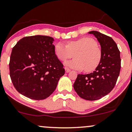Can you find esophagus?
Here are the masks:
<instances>
[{
    "instance_id": "34e87169",
    "label": "esophagus",
    "mask_w": 132,
    "mask_h": 132,
    "mask_svg": "<svg viewBox=\"0 0 132 132\" xmlns=\"http://www.w3.org/2000/svg\"><path fill=\"white\" fill-rule=\"evenodd\" d=\"M65 72L66 73H69L70 71V70L67 67H65Z\"/></svg>"
}]
</instances>
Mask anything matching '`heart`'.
Returning a JSON list of instances; mask_svg holds the SVG:
<instances>
[{"label":"heart","instance_id":"heart-1","mask_svg":"<svg viewBox=\"0 0 132 132\" xmlns=\"http://www.w3.org/2000/svg\"><path fill=\"white\" fill-rule=\"evenodd\" d=\"M54 53L61 61H65L75 53V59L68 61L64 64L75 70L92 71L100 64L101 60V51L97 47V42L90 37H82L75 40L69 41L65 45L58 42L54 45Z\"/></svg>","mask_w":132,"mask_h":132}]
</instances>
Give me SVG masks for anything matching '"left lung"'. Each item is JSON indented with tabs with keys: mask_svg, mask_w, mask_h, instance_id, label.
<instances>
[{
	"mask_svg": "<svg viewBox=\"0 0 132 132\" xmlns=\"http://www.w3.org/2000/svg\"><path fill=\"white\" fill-rule=\"evenodd\" d=\"M101 45V60L93 73L78 75L74 84L75 92L85 100L95 101L105 96L115 85L121 70L120 51L112 37L91 31Z\"/></svg>",
	"mask_w": 132,
	"mask_h": 132,
	"instance_id": "8db88e82",
	"label": "left lung"
}]
</instances>
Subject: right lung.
<instances>
[{"label":"right lung","instance_id":"add662e5","mask_svg":"<svg viewBox=\"0 0 132 132\" xmlns=\"http://www.w3.org/2000/svg\"><path fill=\"white\" fill-rule=\"evenodd\" d=\"M54 39L36 35L20 39L12 50L10 75L21 95L35 100L53 93L65 69L54 53Z\"/></svg>","mask_w":132,"mask_h":132}]
</instances>
